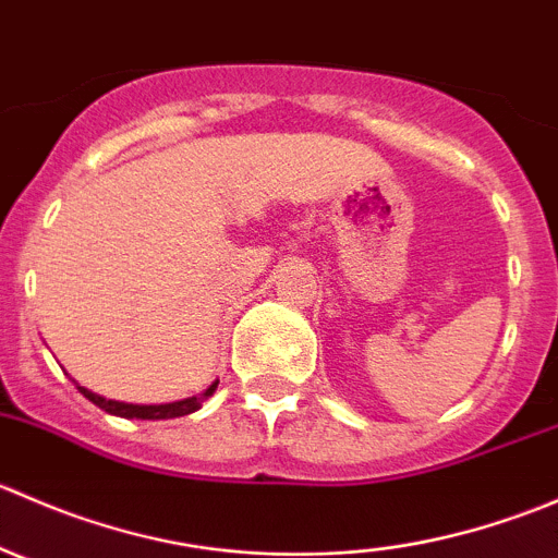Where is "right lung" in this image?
<instances>
[{
  "mask_svg": "<svg viewBox=\"0 0 558 558\" xmlns=\"http://www.w3.org/2000/svg\"><path fill=\"white\" fill-rule=\"evenodd\" d=\"M75 386H77V391H81L83 397L88 399V402H94V404H97V408H102L105 413L121 415V418L161 421V418H180V415H189V413H194V410H199L202 402H205L207 397H213V391H216V388H218V380H213V384L207 386L202 393H196V397H185V399H178V402H165V404L118 402V399H105V397H99V393L88 391V388L77 384V380H75Z\"/></svg>",
  "mask_w": 558,
  "mask_h": 558,
  "instance_id": "obj_1",
  "label": "right lung"
}]
</instances>
